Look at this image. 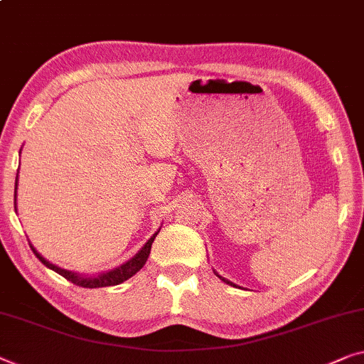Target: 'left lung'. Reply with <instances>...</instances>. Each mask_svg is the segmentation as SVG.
<instances>
[{"instance_id":"obj_1","label":"left lung","mask_w":364,"mask_h":364,"mask_svg":"<svg viewBox=\"0 0 364 364\" xmlns=\"http://www.w3.org/2000/svg\"><path fill=\"white\" fill-rule=\"evenodd\" d=\"M213 272H215V270H213ZM215 275H216V277H218V278H220V279H223V282H225V283H228V284H231V287H236V288H237V284H234V283H232V282H229V279H226V278H225V277H221V275H218V273H216V272H215Z\"/></svg>"}]
</instances>
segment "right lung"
<instances>
[{
	"label": "right lung",
	"mask_w": 364,
	"mask_h": 364,
	"mask_svg": "<svg viewBox=\"0 0 364 364\" xmlns=\"http://www.w3.org/2000/svg\"><path fill=\"white\" fill-rule=\"evenodd\" d=\"M19 174V171H18ZM16 192H18V177H16V186H14V208H16ZM161 229V228H159ZM159 229L156 231L153 236L148 239V242L143 245L141 249L138 250V252L132 257L130 260H127L125 264H122L120 267L114 268V270H109V272H104V273H99V275H85V273H77V272H71V270H65V268H61L55 264H50L47 259H43V257L37 252L36 247L31 244V247L33 250V254L37 255V259L42 262L43 265L50 270L57 272L58 275L65 277L68 282L77 284V287H82V288H104V287H115V284H120L124 283L125 279L132 278L135 275L136 272H139L143 268V265L146 264L149 252H151V245H153L156 236H158Z\"/></svg>",
	"instance_id": "1"
}]
</instances>
